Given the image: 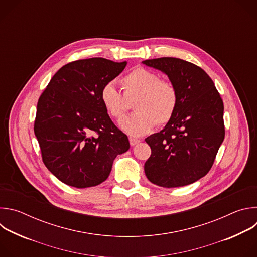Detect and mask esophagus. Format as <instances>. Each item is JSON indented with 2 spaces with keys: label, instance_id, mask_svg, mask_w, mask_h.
I'll use <instances>...</instances> for the list:
<instances>
[{
  "label": "esophagus",
  "instance_id": "34e87169",
  "mask_svg": "<svg viewBox=\"0 0 257 257\" xmlns=\"http://www.w3.org/2000/svg\"><path fill=\"white\" fill-rule=\"evenodd\" d=\"M129 142H130L131 146H134V145L138 144L140 142V140L139 139H135V138H129Z\"/></svg>",
  "mask_w": 257,
  "mask_h": 257
}]
</instances>
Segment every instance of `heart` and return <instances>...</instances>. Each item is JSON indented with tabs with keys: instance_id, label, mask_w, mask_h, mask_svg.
I'll return each mask as SVG.
<instances>
[{
	"instance_id": "obj_1",
	"label": "heart",
	"mask_w": 257,
	"mask_h": 257,
	"mask_svg": "<svg viewBox=\"0 0 257 257\" xmlns=\"http://www.w3.org/2000/svg\"><path fill=\"white\" fill-rule=\"evenodd\" d=\"M124 94L114 82H107L100 90V100L106 113L121 119L135 100V114L120 121L124 132L140 137L151 132L157 124L166 125L174 117L178 106V90L174 83L161 80L158 73L143 67L131 70L121 80Z\"/></svg>"
}]
</instances>
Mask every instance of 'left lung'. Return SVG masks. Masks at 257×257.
Returning <instances> with one entry per match:
<instances>
[{
	"mask_svg": "<svg viewBox=\"0 0 257 257\" xmlns=\"http://www.w3.org/2000/svg\"><path fill=\"white\" fill-rule=\"evenodd\" d=\"M142 63L165 73L179 95L172 120L145 138L152 149L145 176L165 188L192 184L209 172L224 141L223 99L206 72L190 62L164 57Z\"/></svg>",
	"mask_w": 257,
	"mask_h": 257,
	"instance_id": "obj_1",
	"label": "left lung"
}]
</instances>
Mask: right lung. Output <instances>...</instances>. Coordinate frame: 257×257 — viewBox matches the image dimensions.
<instances>
[{
	"instance_id": "obj_1",
	"label": "right lung",
	"mask_w": 257,
	"mask_h": 257,
	"mask_svg": "<svg viewBox=\"0 0 257 257\" xmlns=\"http://www.w3.org/2000/svg\"><path fill=\"white\" fill-rule=\"evenodd\" d=\"M127 62L103 58L63 66L40 96L34 134L43 162L65 184L87 188L106 180L129 140L107 115L100 90L125 69Z\"/></svg>"
}]
</instances>
